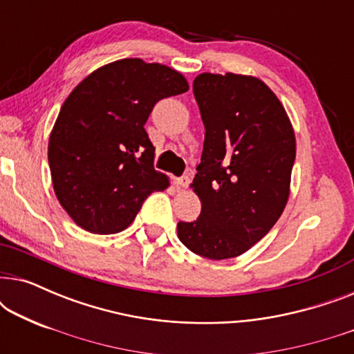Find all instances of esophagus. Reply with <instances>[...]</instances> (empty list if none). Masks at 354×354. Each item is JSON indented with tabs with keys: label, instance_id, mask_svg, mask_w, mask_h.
<instances>
[{
	"label": "esophagus",
	"instance_id": "obj_1",
	"mask_svg": "<svg viewBox=\"0 0 354 354\" xmlns=\"http://www.w3.org/2000/svg\"><path fill=\"white\" fill-rule=\"evenodd\" d=\"M174 183H176L178 188H188V185H190V177H188V176L178 177V178H176V180H174Z\"/></svg>",
	"mask_w": 354,
	"mask_h": 354
}]
</instances>
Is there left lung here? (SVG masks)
<instances>
[{"instance_id":"left-lung-1","label":"left lung","mask_w":354,"mask_h":354,"mask_svg":"<svg viewBox=\"0 0 354 354\" xmlns=\"http://www.w3.org/2000/svg\"><path fill=\"white\" fill-rule=\"evenodd\" d=\"M193 93L206 129L190 185L201 214L178 222L177 235L203 258H236L272 229L287 206L295 130L283 104L258 77L203 72Z\"/></svg>"}]
</instances>
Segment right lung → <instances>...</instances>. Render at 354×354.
<instances>
[{"label": "right lung", "mask_w": 354, "mask_h": 354, "mask_svg": "<svg viewBox=\"0 0 354 354\" xmlns=\"http://www.w3.org/2000/svg\"><path fill=\"white\" fill-rule=\"evenodd\" d=\"M180 72L127 57L91 72L71 91L48 142L57 201L91 234H118L132 224L148 195L166 190L154 171L145 124L159 100L185 93Z\"/></svg>", "instance_id": "obj_1"}]
</instances>
